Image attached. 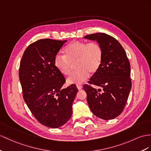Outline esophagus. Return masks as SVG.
I'll return each instance as SVG.
<instances>
[{
  "label": "esophagus",
  "mask_w": 151,
  "mask_h": 151,
  "mask_svg": "<svg viewBox=\"0 0 151 151\" xmlns=\"http://www.w3.org/2000/svg\"><path fill=\"white\" fill-rule=\"evenodd\" d=\"M76 87L78 90H80L82 88V86H81V85H76Z\"/></svg>",
  "instance_id": "1"
}]
</instances>
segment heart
Returning a JSON list of instances; mask_svg holds the SVG:
<instances>
[{
	"instance_id": "heart-1",
	"label": "heart",
	"mask_w": 151,
	"mask_h": 151,
	"mask_svg": "<svg viewBox=\"0 0 151 151\" xmlns=\"http://www.w3.org/2000/svg\"><path fill=\"white\" fill-rule=\"evenodd\" d=\"M65 55L58 53L54 58V64L62 75L71 73L73 64L77 70L67 80L68 84H80L88 77L89 73L94 74L101 66L103 50L97 42L73 41L64 48Z\"/></svg>"
}]
</instances>
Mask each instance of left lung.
Wrapping results in <instances>:
<instances>
[{
	"label": "left lung",
	"instance_id": "left-lung-1",
	"mask_svg": "<svg viewBox=\"0 0 151 151\" xmlns=\"http://www.w3.org/2000/svg\"><path fill=\"white\" fill-rule=\"evenodd\" d=\"M96 41L103 50L101 66L85 84L87 101L91 111L104 120L117 117L124 109L131 88L130 64L120 42L105 33H95L84 37ZM91 84L101 87V91Z\"/></svg>",
	"mask_w": 151,
	"mask_h": 151
}]
</instances>
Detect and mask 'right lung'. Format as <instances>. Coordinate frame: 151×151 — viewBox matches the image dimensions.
I'll return each instance as SVG.
<instances>
[{"mask_svg": "<svg viewBox=\"0 0 151 151\" xmlns=\"http://www.w3.org/2000/svg\"><path fill=\"white\" fill-rule=\"evenodd\" d=\"M43 39L32 42L24 53L19 68L23 98L39 122L58 128L70 119L78 92L75 85L62 88L65 80L54 64L64 42Z\"/></svg>", "mask_w": 151, "mask_h": 151, "instance_id": "right-lung-1", "label": "right lung"}]
</instances>
